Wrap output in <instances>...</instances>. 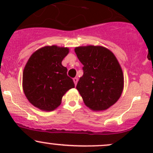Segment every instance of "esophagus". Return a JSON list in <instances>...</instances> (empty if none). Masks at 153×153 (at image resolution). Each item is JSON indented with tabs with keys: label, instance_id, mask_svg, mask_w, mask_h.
Instances as JSON below:
<instances>
[{
	"label": "esophagus",
	"instance_id": "34e87169",
	"mask_svg": "<svg viewBox=\"0 0 153 153\" xmlns=\"http://www.w3.org/2000/svg\"><path fill=\"white\" fill-rule=\"evenodd\" d=\"M78 78H73V81H74V83H75V86L77 85V83H78Z\"/></svg>",
	"mask_w": 153,
	"mask_h": 153
}]
</instances>
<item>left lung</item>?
<instances>
[{
  "label": "left lung",
  "instance_id": "obj_1",
  "mask_svg": "<svg viewBox=\"0 0 153 153\" xmlns=\"http://www.w3.org/2000/svg\"><path fill=\"white\" fill-rule=\"evenodd\" d=\"M75 52L84 65V75L76 89L89 109L106 110L117 102L124 89V75L118 60L101 46L78 47Z\"/></svg>",
  "mask_w": 153,
  "mask_h": 153
}]
</instances>
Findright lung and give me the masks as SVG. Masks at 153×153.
Listing matches in <instances>:
<instances>
[{
  "label": "right lung",
  "mask_w": 153,
  "mask_h": 153,
  "mask_svg": "<svg viewBox=\"0 0 153 153\" xmlns=\"http://www.w3.org/2000/svg\"><path fill=\"white\" fill-rule=\"evenodd\" d=\"M69 53L67 47L47 46L35 51L23 72V89L28 101L44 111H52L75 84L61 64Z\"/></svg>",
  "instance_id": "obj_1"
}]
</instances>
